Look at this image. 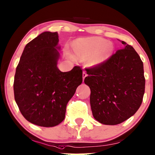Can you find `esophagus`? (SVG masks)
<instances>
[{
    "instance_id": "34e87169",
    "label": "esophagus",
    "mask_w": 155,
    "mask_h": 155,
    "mask_svg": "<svg viewBox=\"0 0 155 155\" xmlns=\"http://www.w3.org/2000/svg\"><path fill=\"white\" fill-rule=\"evenodd\" d=\"M87 73H86L85 71H83L82 72V79H83V80H85V78L87 77Z\"/></svg>"
}]
</instances>
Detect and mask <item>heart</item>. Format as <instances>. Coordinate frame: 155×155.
Returning <instances> with one entry per match:
<instances>
[{"mask_svg":"<svg viewBox=\"0 0 155 155\" xmlns=\"http://www.w3.org/2000/svg\"><path fill=\"white\" fill-rule=\"evenodd\" d=\"M114 51L112 43L102 38H81L73 45L74 56L80 59H87L89 65L97 66L105 62ZM71 57L75 58L73 55Z\"/></svg>","mask_w":155,"mask_h":155,"instance_id":"b5f03b06","label":"heart"}]
</instances>
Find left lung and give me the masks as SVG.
Wrapping results in <instances>:
<instances>
[{
  "label": "left lung",
  "instance_id": "1",
  "mask_svg": "<svg viewBox=\"0 0 155 155\" xmlns=\"http://www.w3.org/2000/svg\"><path fill=\"white\" fill-rule=\"evenodd\" d=\"M124 48L93 68H86L92 115L100 123L115 125L137 111L145 88L143 63L132 46Z\"/></svg>",
  "mask_w": 155,
  "mask_h": 155
}]
</instances>
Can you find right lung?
I'll use <instances>...</instances> for the list:
<instances>
[{
	"mask_svg": "<svg viewBox=\"0 0 155 155\" xmlns=\"http://www.w3.org/2000/svg\"><path fill=\"white\" fill-rule=\"evenodd\" d=\"M57 32H43L25 45L16 68L14 97L28 121L54 127L63 121L67 104L82 82V70L58 68L60 50Z\"/></svg>",
	"mask_w": 155,
	"mask_h": 155,
	"instance_id": "1",
	"label": "right lung"
}]
</instances>
